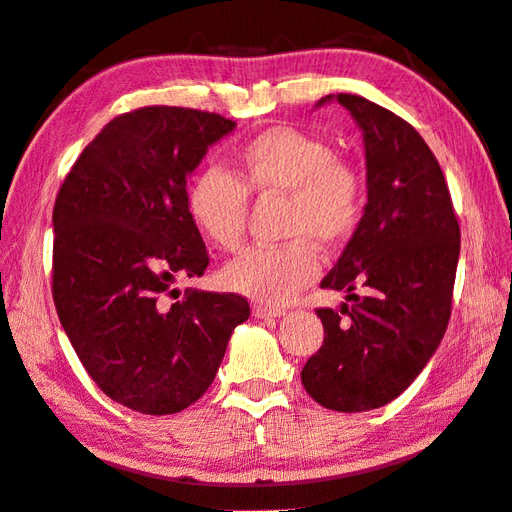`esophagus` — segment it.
<instances>
[{"instance_id":"34e87169","label":"esophagus","mask_w":512,"mask_h":512,"mask_svg":"<svg viewBox=\"0 0 512 512\" xmlns=\"http://www.w3.org/2000/svg\"><path fill=\"white\" fill-rule=\"evenodd\" d=\"M253 315H255L257 320L280 318V315H284V309H275V306H264V304H255L253 306Z\"/></svg>"}]
</instances>
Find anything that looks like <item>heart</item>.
<instances>
[{"mask_svg":"<svg viewBox=\"0 0 512 512\" xmlns=\"http://www.w3.org/2000/svg\"><path fill=\"white\" fill-rule=\"evenodd\" d=\"M248 194H286L280 246L246 250L224 271V284L259 304L280 306L309 286L320 271L315 244L336 248L356 232L365 190L360 174L324 138L277 125L239 147L235 172L206 167L188 188L192 224L212 246L232 253L248 221Z\"/></svg>","mask_w":512,"mask_h":512,"instance_id":"obj_1","label":"heart"}]
</instances>
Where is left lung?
Segmentation results:
<instances>
[{"mask_svg": "<svg viewBox=\"0 0 512 512\" xmlns=\"http://www.w3.org/2000/svg\"><path fill=\"white\" fill-rule=\"evenodd\" d=\"M336 100L362 129L367 206L322 280V288H345L353 304L315 311L324 342L306 360L302 385L327 410L367 412L401 396L439 347L452 313L461 230L441 165L421 134L367 98Z\"/></svg>", "mask_w": 512, "mask_h": 512, "instance_id": "8db88e82", "label": "left lung"}]
</instances>
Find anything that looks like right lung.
I'll use <instances>...</instances> for the list:
<instances>
[{"label": "right lung", "mask_w": 512, "mask_h": 512, "mask_svg": "<svg viewBox=\"0 0 512 512\" xmlns=\"http://www.w3.org/2000/svg\"><path fill=\"white\" fill-rule=\"evenodd\" d=\"M235 120L152 105L100 129L53 206V302L87 374L111 401L163 416L206 394L250 306L174 284L210 264L188 212V174ZM175 300L172 301L171 297Z\"/></svg>", "instance_id": "1"}]
</instances>
